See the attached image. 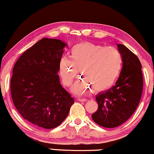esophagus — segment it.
I'll use <instances>...</instances> for the list:
<instances>
[{
    "label": "esophagus",
    "mask_w": 154,
    "mask_h": 154,
    "mask_svg": "<svg viewBox=\"0 0 154 154\" xmlns=\"http://www.w3.org/2000/svg\"><path fill=\"white\" fill-rule=\"evenodd\" d=\"M77 100H79V101H80V102H86L87 101V99H86V98H77Z\"/></svg>",
    "instance_id": "obj_1"
}]
</instances>
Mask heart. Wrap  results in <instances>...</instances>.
Listing matches in <instances>:
<instances>
[{
  "label": "heart",
  "mask_w": 154,
  "mask_h": 154,
  "mask_svg": "<svg viewBox=\"0 0 154 154\" xmlns=\"http://www.w3.org/2000/svg\"><path fill=\"white\" fill-rule=\"evenodd\" d=\"M122 63V56L116 48L82 43L72 48L69 57L61 58L59 68L63 84L67 87L80 70L84 79L76 83L73 92L83 94L92 90L99 93L112 86L121 72Z\"/></svg>",
  "instance_id": "1"
}]
</instances>
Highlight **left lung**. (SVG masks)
I'll return each instance as SVG.
<instances>
[{
	"label": "left lung",
	"mask_w": 154,
	"mask_h": 154,
	"mask_svg": "<svg viewBox=\"0 0 154 154\" xmlns=\"http://www.w3.org/2000/svg\"><path fill=\"white\" fill-rule=\"evenodd\" d=\"M123 66L115 85L95 96L98 107L92 119L100 126L113 128L126 122L135 112L140 100L143 77L140 61L125 45L118 44Z\"/></svg>",
	"instance_id": "left-lung-1"
}]
</instances>
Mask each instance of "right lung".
I'll list each match as a JSON object with an SVG mask.
<instances>
[{
	"label": "right lung",
	"mask_w": 154,
	"mask_h": 154,
	"mask_svg": "<svg viewBox=\"0 0 154 154\" xmlns=\"http://www.w3.org/2000/svg\"><path fill=\"white\" fill-rule=\"evenodd\" d=\"M66 44L43 38L16 62L11 78V95L24 119L36 126L53 129L66 119L75 103L60 84L59 62Z\"/></svg>",
	"instance_id": "right-lung-1"
}]
</instances>
